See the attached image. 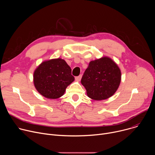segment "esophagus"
Instances as JSON below:
<instances>
[{
    "instance_id": "1",
    "label": "esophagus",
    "mask_w": 155,
    "mask_h": 155,
    "mask_svg": "<svg viewBox=\"0 0 155 155\" xmlns=\"http://www.w3.org/2000/svg\"><path fill=\"white\" fill-rule=\"evenodd\" d=\"M81 77H82L81 75H80L79 76L75 77V80H78V81H80V80H81Z\"/></svg>"
}]
</instances>
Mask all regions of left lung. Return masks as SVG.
I'll return each instance as SVG.
<instances>
[{
  "mask_svg": "<svg viewBox=\"0 0 155 155\" xmlns=\"http://www.w3.org/2000/svg\"><path fill=\"white\" fill-rule=\"evenodd\" d=\"M121 73L118 65L108 57L92 61L84 72L81 83L87 96L96 101L113 96L121 82Z\"/></svg>",
  "mask_w": 155,
  "mask_h": 155,
  "instance_id": "1",
  "label": "left lung"
}]
</instances>
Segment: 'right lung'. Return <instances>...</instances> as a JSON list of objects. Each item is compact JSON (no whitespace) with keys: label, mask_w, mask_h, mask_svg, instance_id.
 Wrapping results in <instances>:
<instances>
[{"label":"right lung","mask_w":155,"mask_h":155,"mask_svg":"<svg viewBox=\"0 0 155 155\" xmlns=\"http://www.w3.org/2000/svg\"><path fill=\"white\" fill-rule=\"evenodd\" d=\"M69 65L61 58L41 62L34 73V84L37 91L48 99H58L75 78Z\"/></svg>","instance_id":"1"}]
</instances>
